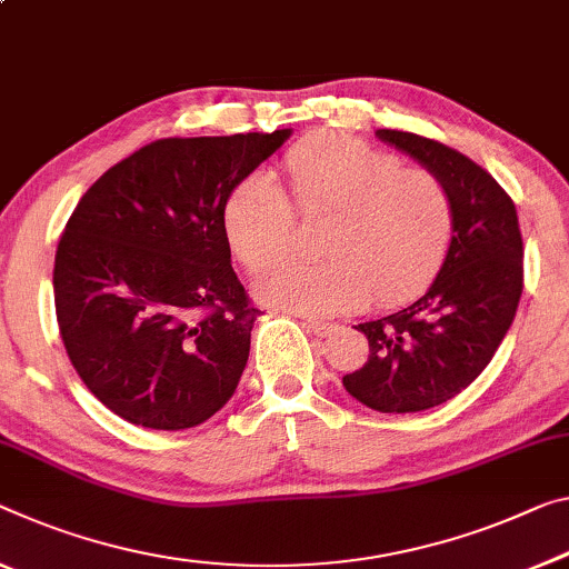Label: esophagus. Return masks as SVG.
<instances>
[{"instance_id":"1","label":"esophagus","mask_w":569,"mask_h":569,"mask_svg":"<svg viewBox=\"0 0 569 569\" xmlns=\"http://www.w3.org/2000/svg\"><path fill=\"white\" fill-rule=\"evenodd\" d=\"M302 326L308 328V333L312 336H328L330 330H333V326L326 320H318V318H302Z\"/></svg>"}]
</instances>
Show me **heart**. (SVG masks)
I'll return each mask as SVG.
<instances>
[{
    "label": "heart",
    "instance_id": "1",
    "mask_svg": "<svg viewBox=\"0 0 569 569\" xmlns=\"http://www.w3.org/2000/svg\"><path fill=\"white\" fill-rule=\"evenodd\" d=\"M290 197L303 220L327 218L315 266L276 261L293 246L289 198L264 172H251L223 203V233L257 282L261 302L302 315L399 305L440 272L456 236V203L440 174L401 168L395 152L363 139L320 132L284 154Z\"/></svg>",
    "mask_w": 569,
    "mask_h": 569
}]
</instances>
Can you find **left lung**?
Segmentation results:
<instances>
[{"instance_id": "1", "label": "left lung", "mask_w": 569, "mask_h": 569, "mask_svg": "<svg viewBox=\"0 0 569 569\" xmlns=\"http://www.w3.org/2000/svg\"><path fill=\"white\" fill-rule=\"evenodd\" d=\"M383 142L440 174L456 203V236L430 290L387 318L358 322L369 361L343 387L376 412H422L460 395L491 363L511 328L523 290L517 208L470 157L397 129Z\"/></svg>"}]
</instances>
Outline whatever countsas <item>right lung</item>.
Listing matches in <instances>:
<instances>
[{"mask_svg": "<svg viewBox=\"0 0 569 569\" xmlns=\"http://www.w3.org/2000/svg\"><path fill=\"white\" fill-rule=\"evenodd\" d=\"M290 129L144 144L78 200L56 251L63 346L91 395L152 430L231 399L259 310L231 267L223 203Z\"/></svg>", "mask_w": 569, "mask_h": 569, "instance_id": "obj_1", "label": "right lung"}]
</instances>
